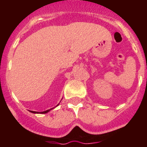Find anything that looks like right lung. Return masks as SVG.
<instances>
[{
	"label": "right lung",
	"mask_w": 147,
	"mask_h": 147,
	"mask_svg": "<svg viewBox=\"0 0 147 147\" xmlns=\"http://www.w3.org/2000/svg\"><path fill=\"white\" fill-rule=\"evenodd\" d=\"M52 109H54V108H51V109H49V110H45V111H43V112H36V111H32V110H30V112L31 113H47L48 112H49V111H50L51 110H52Z\"/></svg>",
	"instance_id": "right-lung-1"
}]
</instances>
